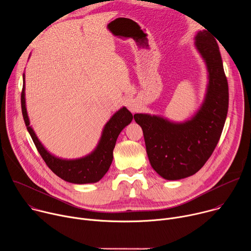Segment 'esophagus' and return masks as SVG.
Listing matches in <instances>:
<instances>
[{
    "label": "esophagus",
    "mask_w": 251,
    "mask_h": 251,
    "mask_svg": "<svg viewBox=\"0 0 251 251\" xmlns=\"http://www.w3.org/2000/svg\"><path fill=\"white\" fill-rule=\"evenodd\" d=\"M127 106H128V108H129V110H130L131 112L135 113V112L137 111V107H136V105H135L132 101H128V102H127Z\"/></svg>",
    "instance_id": "obj_1"
}]
</instances>
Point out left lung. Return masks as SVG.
Instances as JSON below:
<instances>
[{"label":"left lung","instance_id":"8db88e82","mask_svg":"<svg viewBox=\"0 0 251 251\" xmlns=\"http://www.w3.org/2000/svg\"><path fill=\"white\" fill-rule=\"evenodd\" d=\"M195 41L208 79L196 114L180 123L158 115H134L144 134L152 168L169 181L181 180L201 169L218 145L227 115L228 84L218 43L205 29L198 31Z\"/></svg>","mask_w":251,"mask_h":251}]
</instances>
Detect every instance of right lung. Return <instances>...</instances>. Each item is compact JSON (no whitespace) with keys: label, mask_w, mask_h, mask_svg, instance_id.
<instances>
[{"label":"right lung","mask_w":251,"mask_h":251,"mask_svg":"<svg viewBox=\"0 0 251 251\" xmlns=\"http://www.w3.org/2000/svg\"><path fill=\"white\" fill-rule=\"evenodd\" d=\"M25 74L23 75V90L21 95L22 112L26 129L48 167L62 180L73 184H91L100 181L109 170L113 160V150L120 132L131 123L132 113L122 107L107 122L103 128L98 145L85 157L74 160H66L50 154L41 143L29 125V119L25 107Z\"/></svg>","instance_id":"1"}]
</instances>
